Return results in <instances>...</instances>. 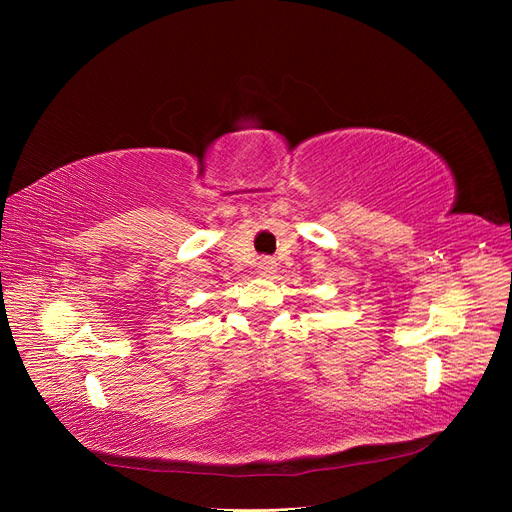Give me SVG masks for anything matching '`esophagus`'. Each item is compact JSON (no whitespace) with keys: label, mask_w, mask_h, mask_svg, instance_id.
I'll use <instances>...</instances> for the list:
<instances>
[{"label":"esophagus","mask_w":512,"mask_h":512,"mask_svg":"<svg viewBox=\"0 0 512 512\" xmlns=\"http://www.w3.org/2000/svg\"><path fill=\"white\" fill-rule=\"evenodd\" d=\"M275 269H277V265H275V260L273 258H262L260 262H258V271H260V275H271V273H275Z\"/></svg>","instance_id":"obj_1"}]
</instances>
